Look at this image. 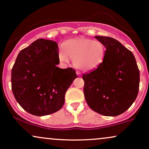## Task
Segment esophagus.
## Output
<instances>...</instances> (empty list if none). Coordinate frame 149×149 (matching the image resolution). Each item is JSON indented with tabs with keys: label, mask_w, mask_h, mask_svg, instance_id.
Wrapping results in <instances>:
<instances>
[{
	"label": "esophagus",
	"mask_w": 149,
	"mask_h": 149,
	"mask_svg": "<svg viewBox=\"0 0 149 149\" xmlns=\"http://www.w3.org/2000/svg\"><path fill=\"white\" fill-rule=\"evenodd\" d=\"M76 73H77V74L79 75V76H80V75H81V72H80V71L77 70L76 71Z\"/></svg>",
	"instance_id": "34e87169"
}]
</instances>
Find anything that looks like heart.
I'll return each mask as SVG.
<instances>
[{"mask_svg":"<svg viewBox=\"0 0 149 149\" xmlns=\"http://www.w3.org/2000/svg\"><path fill=\"white\" fill-rule=\"evenodd\" d=\"M59 58L67 61L72 59L75 67L84 71H91L100 65L104 60L106 49L101 42L84 38L68 40L61 45Z\"/></svg>","mask_w":149,"mask_h":149,"instance_id":"1","label":"heart"}]
</instances>
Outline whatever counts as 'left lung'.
<instances>
[{
  "mask_svg": "<svg viewBox=\"0 0 149 149\" xmlns=\"http://www.w3.org/2000/svg\"><path fill=\"white\" fill-rule=\"evenodd\" d=\"M106 48L104 60L93 71L84 74V93L91 109L116 116L134 102L139 92V70L133 54L118 40L95 36Z\"/></svg>",
  "mask_w": 149,
  "mask_h": 149,
  "instance_id": "obj_1",
  "label": "left lung"
}]
</instances>
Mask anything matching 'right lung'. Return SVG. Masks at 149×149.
I'll use <instances>...</instances> for the list:
<instances>
[{
  "mask_svg": "<svg viewBox=\"0 0 149 149\" xmlns=\"http://www.w3.org/2000/svg\"><path fill=\"white\" fill-rule=\"evenodd\" d=\"M56 42L38 39L19 52L12 69V90L24 110L42 116L58 111L74 79L75 70L61 69Z\"/></svg>",
  "mask_w": 149,
  "mask_h": 149,
  "instance_id": "1",
  "label": "right lung"
}]
</instances>
